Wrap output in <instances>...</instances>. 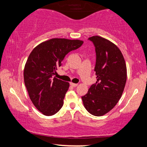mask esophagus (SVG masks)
Returning a JSON list of instances; mask_svg holds the SVG:
<instances>
[{"instance_id": "34e87169", "label": "esophagus", "mask_w": 147, "mask_h": 147, "mask_svg": "<svg viewBox=\"0 0 147 147\" xmlns=\"http://www.w3.org/2000/svg\"><path fill=\"white\" fill-rule=\"evenodd\" d=\"M70 86H72V87L76 88V87H77V86H78V84H74V83H70Z\"/></svg>"}]
</instances>
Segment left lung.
Wrapping results in <instances>:
<instances>
[{
  "label": "left lung",
  "instance_id": "8db88e82",
  "mask_svg": "<svg viewBox=\"0 0 147 147\" xmlns=\"http://www.w3.org/2000/svg\"><path fill=\"white\" fill-rule=\"evenodd\" d=\"M88 40L95 47L97 81L82 99L89 113L100 116L110 111L121 98L126 82V66L121 51L112 42L99 36Z\"/></svg>",
  "mask_w": 147,
  "mask_h": 147
}]
</instances>
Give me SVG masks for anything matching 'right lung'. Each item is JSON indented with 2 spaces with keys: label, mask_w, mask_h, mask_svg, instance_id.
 <instances>
[{
  "label": "right lung",
  "mask_w": 147,
  "mask_h": 147,
  "mask_svg": "<svg viewBox=\"0 0 147 147\" xmlns=\"http://www.w3.org/2000/svg\"><path fill=\"white\" fill-rule=\"evenodd\" d=\"M80 40L51 39L39 44L28 57L24 69V82L37 109L52 116L61 109L69 84L53 77L69 52L81 47Z\"/></svg>",
  "instance_id": "1"
}]
</instances>
